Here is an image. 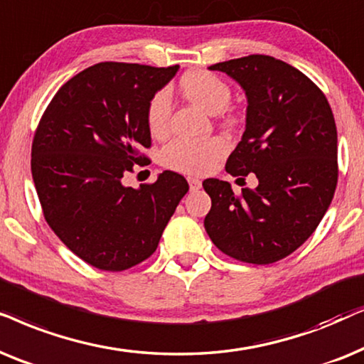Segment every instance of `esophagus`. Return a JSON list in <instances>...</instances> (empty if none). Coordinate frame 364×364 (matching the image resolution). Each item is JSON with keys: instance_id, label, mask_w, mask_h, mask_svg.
<instances>
[{"instance_id": "esophagus-1", "label": "esophagus", "mask_w": 364, "mask_h": 364, "mask_svg": "<svg viewBox=\"0 0 364 364\" xmlns=\"http://www.w3.org/2000/svg\"><path fill=\"white\" fill-rule=\"evenodd\" d=\"M188 183H190L191 191H198L201 188V181L198 178H188Z\"/></svg>"}]
</instances>
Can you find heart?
I'll use <instances>...</instances> for the list:
<instances>
[{"label": "heart", "mask_w": 364, "mask_h": 364, "mask_svg": "<svg viewBox=\"0 0 364 364\" xmlns=\"http://www.w3.org/2000/svg\"><path fill=\"white\" fill-rule=\"evenodd\" d=\"M181 91L191 103L200 106L210 114H223L228 124L236 121V116L228 111L231 101V88L220 76L205 70L186 73L179 81ZM171 118V96L166 90H159L148 101L146 124L153 136L161 138L168 133ZM228 151L221 138L185 139L178 138L166 144L161 153V161L168 169L185 174L208 173Z\"/></svg>", "instance_id": "obj_1"}]
</instances>
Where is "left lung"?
I'll use <instances>...</instances> for the list:
<instances>
[{"label":"left lung","instance_id":"left-lung-1","mask_svg":"<svg viewBox=\"0 0 364 364\" xmlns=\"http://www.w3.org/2000/svg\"><path fill=\"white\" fill-rule=\"evenodd\" d=\"M245 90L246 128L226 171L258 178L235 195L228 181L208 178L205 230L231 258L269 264L287 258L316 230L338 183V134L326 96L306 75L266 55L216 63Z\"/></svg>","mask_w":364,"mask_h":364}]
</instances>
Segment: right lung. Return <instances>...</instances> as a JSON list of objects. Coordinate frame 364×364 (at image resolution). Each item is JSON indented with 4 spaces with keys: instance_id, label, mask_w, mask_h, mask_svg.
Masks as SVG:
<instances>
[{
    "instance_id": "add662e5",
    "label": "right lung",
    "mask_w": 364,
    "mask_h": 364,
    "mask_svg": "<svg viewBox=\"0 0 364 364\" xmlns=\"http://www.w3.org/2000/svg\"><path fill=\"white\" fill-rule=\"evenodd\" d=\"M178 68L98 63L58 90L38 124L31 173L43 215L95 268L123 271L149 258L190 190L174 171L151 185H123L124 174L148 159L139 153L151 146L148 101Z\"/></svg>"
}]
</instances>
